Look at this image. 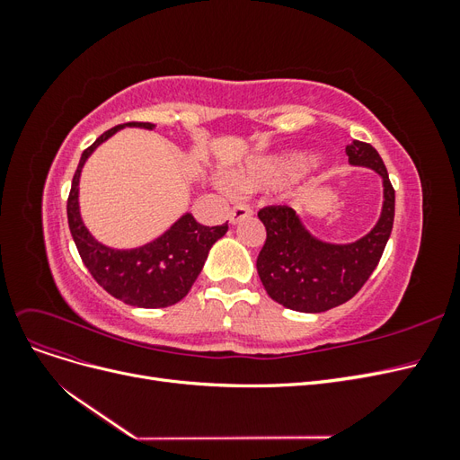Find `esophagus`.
<instances>
[{"label": "esophagus", "mask_w": 460, "mask_h": 460, "mask_svg": "<svg viewBox=\"0 0 460 460\" xmlns=\"http://www.w3.org/2000/svg\"><path fill=\"white\" fill-rule=\"evenodd\" d=\"M252 215H253L252 207L245 205V203H238V205H234V208L230 211V222H232V225H235V222H240V220L252 217Z\"/></svg>", "instance_id": "1"}]
</instances>
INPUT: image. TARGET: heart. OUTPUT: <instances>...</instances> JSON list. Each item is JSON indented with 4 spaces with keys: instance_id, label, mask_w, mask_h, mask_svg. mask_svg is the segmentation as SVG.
<instances>
[{
    "instance_id": "1",
    "label": "heart",
    "mask_w": 460,
    "mask_h": 460,
    "mask_svg": "<svg viewBox=\"0 0 460 460\" xmlns=\"http://www.w3.org/2000/svg\"><path fill=\"white\" fill-rule=\"evenodd\" d=\"M313 157L305 153H296L288 157L261 159L247 166L238 176V186L243 190L255 188H276L291 182V180L303 174L313 164Z\"/></svg>"
}]
</instances>
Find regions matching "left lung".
Here are the masks:
<instances>
[{
  "label": "left lung",
  "instance_id": "1",
  "mask_svg": "<svg viewBox=\"0 0 460 460\" xmlns=\"http://www.w3.org/2000/svg\"><path fill=\"white\" fill-rule=\"evenodd\" d=\"M351 164L370 166L384 178V208L370 234L349 245L324 243L305 230L294 208L270 205L257 213L267 240L257 257V272L267 294L299 313H323L349 301L378 267L395 217V190L370 144L347 146Z\"/></svg>",
  "mask_w": 460,
  "mask_h": 460
}]
</instances>
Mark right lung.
<instances>
[{
    "mask_svg": "<svg viewBox=\"0 0 460 460\" xmlns=\"http://www.w3.org/2000/svg\"><path fill=\"white\" fill-rule=\"evenodd\" d=\"M124 127L151 130L153 124L136 120L119 124V127L103 132L90 147L84 149L66 199L68 228H71L82 262L86 264L93 280L107 294L142 309L171 307L188 296L207 261L208 249L226 234L228 222L222 226H203L188 213L174 222L171 230H166L161 238L144 247L119 252V249L97 243L86 230L78 211L80 171L92 155V151Z\"/></svg>",
    "mask_w": 460,
    "mask_h": 460,
    "instance_id": "obj_1",
    "label": "right lung"
}]
</instances>
